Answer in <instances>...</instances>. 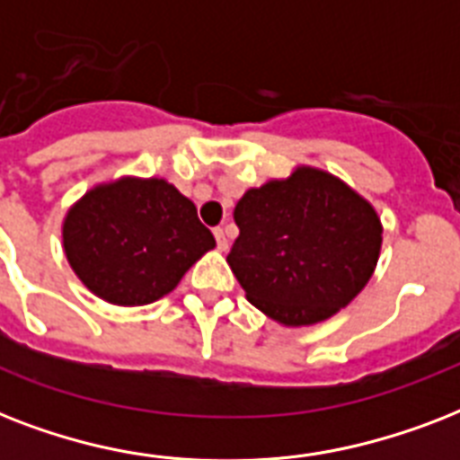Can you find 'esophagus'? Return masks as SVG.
<instances>
[{
	"label": "esophagus",
	"instance_id": "esophagus-1",
	"mask_svg": "<svg viewBox=\"0 0 460 460\" xmlns=\"http://www.w3.org/2000/svg\"><path fill=\"white\" fill-rule=\"evenodd\" d=\"M215 238L217 245H219V251H226V248H229V241H226V234H224L222 226H217L215 229Z\"/></svg>",
	"mask_w": 460,
	"mask_h": 460
}]
</instances>
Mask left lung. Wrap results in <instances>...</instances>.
Segmentation results:
<instances>
[{
    "label": "left lung",
    "mask_w": 460,
    "mask_h": 460,
    "mask_svg": "<svg viewBox=\"0 0 460 460\" xmlns=\"http://www.w3.org/2000/svg\"><path fill=\"white\" fill-rule=\"evenodd\" d=\"M229 267L248 301L291 327L349 305L372 277L382 224L370 202L332 173L303 166L251 188L234 208Z\"/></svg>",
    "instance_id": "8db88e82"
}]
</instances>
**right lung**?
Segmentation results:
<instances>
[{"mask_svg":"<svg viewBox=\"0 0 460 460\" xmlns=\"http://www.w3.org/2000/svg\"><path fill=\"white\" fill-rule=\"evenodd\" d=\"M209 248L215 236L193 202L162 179L97 186L64 222V251L78 279L117 305L162 298Z\"/></svg>","mask_w":460,"mask_h":460,"instance_id":"obj_1","label":"right lung"}]
</instances>
